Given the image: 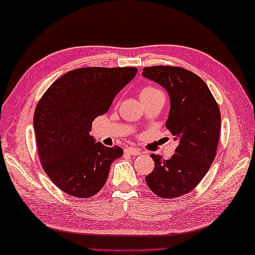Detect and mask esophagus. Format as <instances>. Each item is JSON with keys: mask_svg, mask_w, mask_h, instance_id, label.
Wrapping results in <instances>:
<instances>
[{"mask_svg": "<svg viewBox=\"0 0 255 255\" xmlns=\"http://www.w3.org/2000/svg\"><path fill=\"white\" fill-rule=\"evenodd\" d=\"M125 153L128 154H131V155H140L141 154V151L139 149H135V148H127L124 149Z\"/></svg>", "mask_w": 255, "mask_h": 255, "instance_id": "obj_1", "label": "esophagus"}]
</instances>
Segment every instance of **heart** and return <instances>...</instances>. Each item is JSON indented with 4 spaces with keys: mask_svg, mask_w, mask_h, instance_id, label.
Wrapping results in <instances>:
<instances>
[{
    "mask_svg": "<svg viewBox=\"0 0 255 255\" xmlns=\"http://www.w3.org/2000/svg\"><path fill=\"white\" fill-rule=\"evenodd\" d=\"M159 94H162V93L160 92L158 88L152 87V86H146V87L141 89L140 98H141V101L146 100V98H151L153 96H157V95H159Z\"/></svg>",
    "mask_w": 255,
    "mask_h": 255,
    "instance_id": "heart-1",
    "label": "heart"
}]
</instances>
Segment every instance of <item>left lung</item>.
Segmentation results:
<instances>
[{
    "mask_svg": "<svg viewBox=\"0 0 255 255\" xmlns=\"http://www.w3.org/2000/svg\"><path fill=\"white\" fill-rule=\"evenodd\" d=\"M142 76L166 89L170 111L166 128L178 141L171 159L151 154L149 188L162 198H177L197 186L211 168L220 139L221 113L206 83L191 71L170 66L145 67Z\"/></svg>",
    "mask_w": 255,
    "mask_h": 255,
    "instance_id": "obj_1",
    "label": "left lung"
}]
</instances>
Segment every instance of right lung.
I'll list each match as a JSON object with an SVG mask.
<instances>
[{
  "mask_svg": "<svg viewBox=\"0 0 255 255\" xmlns=\"http://www.w3.org/2000/svg\"><path fill=\"white\" fill-rule=\"evenodd\" d=\"M134 67H86L51 84L34 111L33 128L43 170L58 188L88 198L102 189L111 164L122 157L89 134L93 121L105 114L120 91L135 77Z\"/></svg>",
  "mask_w": 255,
  "mask_h": 255,
  "instance_id": "obj_1",
  "label": "right lung"
}]
</instances>
